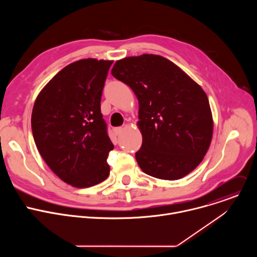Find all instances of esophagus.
<instances>
[{
	"label": "esophagus",
	"instance_id": "obj_1",
	"mask_svg": "<svg viewBox=\"0 0 257 257\" xmlns=\"http://www.w3.org/2000/svg\"><path fill=\"white\" fill-rule=\"evenodd\" d=\"M122 131H123V128L122 127H118V128H114V133L116 134V135H120L121 133H122Z\"/></svg>",
	"mask_w": 257,
	"mask_h": 257
}]
</instances>
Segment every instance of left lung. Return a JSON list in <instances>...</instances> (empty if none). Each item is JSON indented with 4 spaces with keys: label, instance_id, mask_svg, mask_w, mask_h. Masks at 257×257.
Listing matches in <instances>:
<instances>
[{
    "label": "left lung",
    "instance_id": "obj_1",
    "mask_svg": "<svg viewBox=\"0 0 257 257\" xmlns=\"http://www.w3.org/2000/svg\"><path fill=\"white\" fill-rule=\"evenodd\" d=\"M112 75L130 86L139 101L142 145L135 158L140 169L163 180H178L192 172L212 136L210 106L203 89L158 55L117 61Z\"/></svg>",
    "mask_w": 257,
    "mask_h": 257
}]
</instances>
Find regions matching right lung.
<instances>
[{"instance_id": "1", "label": "right lung", "mask_w": 257, "mask_h": 257, "mask_svg": "<svg viewBox=\"0 0 257 257\" xmlns=\"http://www.w3.org/2000/svg\"><path fill=\"white\" fill-rule=\"evenodd\" d=\"M113 61L84 59L62 69L36 98L31 129L41 156L68 184L85 188L105 180L114 145L100 112Z\"/></svg>"}]
</instances>
